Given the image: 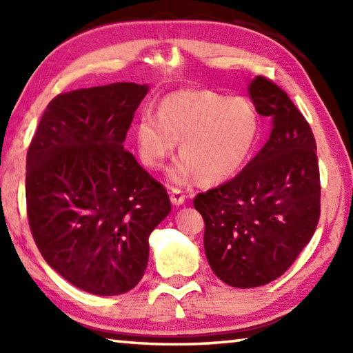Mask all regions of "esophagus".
<instances>
[{"label":"esophagus","mask_w":353,"mask_h":353,"mask_svg":"<svg viewBox=\"0 0 353 353\" xmlns=\"http://www.w3.org/2000/svg\"><path fill=\"white\" fill-rule=\"evenodd\" d=\"M185 198H187V196L183 194V191H181L179 188H172L171 190V202L174 205H182L183 202H185Z\"/></svg>","instance_id":"34e87169"}]
</instances>
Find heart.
<instances>
[{"instance_id":"heart-1","label":"heart","mask_w":353,"mask_h":353,"mask_svg":"<svg viewBox=\"0 0 353 353\" xmlns=\"http://www.w3.org/2000/svg\"><path fill=\"white\" fill-rule=\"evenodd\" d=\"M261 119L246 98L212 90H179L166 94L159 115L141 112L134 139L141 162L160 168L181 141V160L170 170L177 183L198 177L218 183L236 174L248 162L260 135Z\"/></svg>"}]
</instances>
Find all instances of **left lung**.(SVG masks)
Instances as JSON below:
<instances>
[{"label":"left lung","mask_w":353,"mask_h":353,"mask_svg":"<svg viewBox=\"0 0 353 353\" xmlns=\"http://www.w3.org/2000/svg\"><path fill=\"white\" fill-rule=\"evenodd\" d=\"M272 130L229 182L199 193L212 271L235 288H255L288 270L312 240L321 214L319 165L312 128L282 88L256 76L248 88Z\"/></svg>","instance_id":"obj_1"}]
</instances>
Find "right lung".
<instances>
[{
	"label": "right lung",
	"mask_w": 353,
	"mask_h": 353,
	"mask_svg": "<svg viewBox=\"0 0 353 353\" xmlns=\"http://www.w3.org/2000/svg\"><path fill=\"white\" fill-rule=\"evenodd\" d=\"M148 85L117 82L61 93L46 105L26 157L34 241L76 288L118 296L140 282L149 235L168 193L123 146Z\"/></svg>",
	"instance_id": "1"
}]
</instances>
